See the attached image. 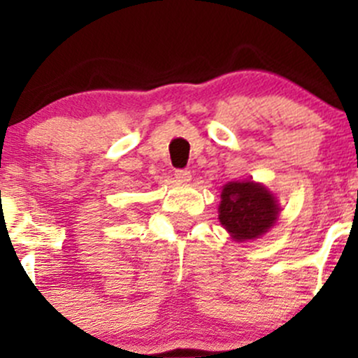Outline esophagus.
Returning a JSON list of instances; mask_svg holds the SVG:
<instances>
[{"label": "esophagus", "instance_id": "1", "mask_svg": "<svg viewBox=\"0 0 358 358\" xmlns=\"http://www.w3.org/2000/svg\"><path fill=\"white\" fill-rule=\"evenodd\" d=\"M175 176H176V180H178L180 183H187V182H190V180H192V173L188 170H176Z\"/></svg>", "mask_w": 358, "mask_h": 358}]
</instances>
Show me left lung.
I'll return each instance as SVG.
<instances>
[{
	"label": "left lung",
	"instance_id": "1",
	"mask_svg": "<svg viewBox=\"0 0 358 358\" xmlns=\"http://www.w3.org/2000/svg\"><path fill=\"white\" fill-rule=\"evenodd\" d=\"M276 196L256 182H229L220 193L219 220L234 241L257 239L276 224Z\"/></svg>",
	"mask_w": 358,
	"mask_h": 358
}]
</instances>
